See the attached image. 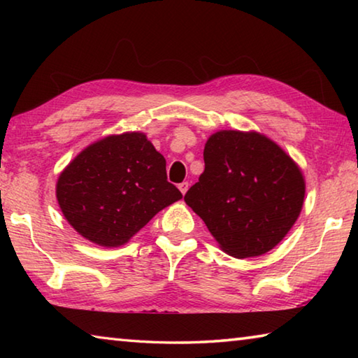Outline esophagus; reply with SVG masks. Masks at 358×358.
Listing matches in <instances>:
<instances>
[{
    "label": "esophagus",
    "instance_id": "34e87169",
    "mask_svg": "<svg viewBox=\"0 0 358 358\" xmlns=\"http://www.w3.org/2000/svg\"><path fill=\"white\" fill-rule=\"evenodd\" d=\"M178 189H180L181 194H183V196H185V194L187 192V189H189V183H187V181H183V183L178 185Z\"/></svg>",
    "mask_w": 358,
    "mask_h": 358
}]
</instances>
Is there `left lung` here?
Segmentation results:
<instances>
[{
  "instance_id": "obj_1",
  "label": "left lung",
  "mask_w": 358,
  "mask_h": 358,
  "mask_svg": "<svg viewBox=\"0 0 358 358\" xmlns=\"http://www.w3.org/2000/svg\"><path fill=\"white\" fill-rule=\"evenodd\" d=\"M203 161L185 202L221 250L237 259L273 250L303 208L306 185L299 164L265 134L234 129L208 137Z\"/></svg>"
}]
</instances>
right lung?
Listing matches in <instances>:
<instances>
[{
  "label": "right lung",
  "mask_w": 358,
  "mask_h": 358,
  "mask_svg": "<svg viewBox=\"0 0 358 358\" xmlns=\"http://www.w3.org/2000/svg\"><path fill=\"white\" fill-rule=\"evenodd\" d=\"M181 199L166 159L141 131L83 148L57 180L62 213L83 238L104 248L128 243L161 210Z\"/></svg>",
  "instance_id": "add662e5"
}]
</instances>
